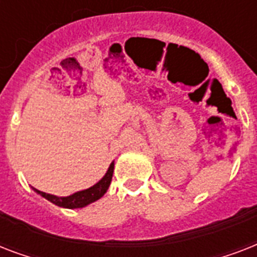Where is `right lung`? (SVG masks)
Masks as SVG:
<instances>
[{
    "label": "right lung",
    "instance_id": "right-lung-1",
    "mask_svg": "<svg viewBox=\"0 0 257 257\" xmlns=\"http://www.w3.org/2000/svg\"><path fill=\"white\" fill-rule=\"evenodd\" d=\"M113 169H114V161H112V164L109 165L108 171H106L105 176L98 181V183L94 184L93 187L88 188V189L76 192L73 195L66 196V197H58V196L50 195V193H45V192L38 191L36 188H33V189L37 192L38 195H41L42 197H45L46 200H49L50 203L56 204L58 207L69 208V209L86 207L88 204L101 199V197L105 195V192L108 191L109 185H110V181H112Z\"/></svg>",
    "mask_w": 257,
    "mask_h": 257
}]
</instances>
